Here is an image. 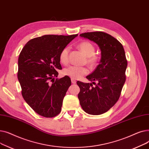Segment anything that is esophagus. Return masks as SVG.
Instances as JSON below:
<instances>
[{"label": "esophagus", "mask_w": 149, "mask_h": 149, "mask_svg": "<svg viewBox=\"0 0 149 149\" xmlns=\"http://www.w3.org/2000/svg\"><path fill=\"white\" fill-rule=\"evenodd\" d=\"M71 81H72V83L73 84H75L76 83V81L75 80H74V79H71Z\"/></svg>", "instance_id": "obj_1"}]
</instances>
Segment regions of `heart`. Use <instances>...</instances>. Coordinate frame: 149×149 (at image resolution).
<instances>
[{
    "label": "heart",
    "instance_id": "obj_1",
    "mask_svg": "<svg viewBox=\"0 0 149 149\" xmlns=\"http://www.w3.org/2000/svg\"><path fill=\"white\" fill-rule=\"evenodd\" d=\"M80 49L87 56V63L91 67L96 66L98 60V57L95 54V49L94 46L89 42L84 41L80 43L78 45ZM69 47L66 46L63 48L59 55V60L61 64L67 65L69 62ZM88 68L84 66H71L68 67L63 70L65 75L68 76L72 79L77 80L88 74Z\"/></svg>",
    "mask_w": 149,
    "mask_h": 149
}]
</instances>
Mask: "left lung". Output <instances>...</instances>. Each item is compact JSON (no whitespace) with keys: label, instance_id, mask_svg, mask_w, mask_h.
Here are the masks:
<instances>
[{"label":"left lung","instance_id":"left-lung-1","mask_svg":"<svg viewBox=\"0 0 149 149\" xmlns=\"http://www.w3.org/2000/svg\"><path fill=\"white\" fill-rule=\"evenodd\" d=\"M80 36L95 43L101 51V60L93 72L86 77L92 81H77L80 91L78 95L83 110L90 115H98L108 111L118 100L126 81L127 66L121 43L107 33H85ZM94 81L97 84L93 87Z\"/></svg>","mask_w":149,"mask_h":149}]
</instances>
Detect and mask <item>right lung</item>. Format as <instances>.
Instances as JSON below:
<instances>
[{
	"mask_svg": "<svg viewBox=\"0 0 149 149\" xmlns=\"http://www.w3.org/2000/svg\"><path fill=\"white\" fill-rule=\"evenodd\" d=\"M77 36L45 35L34 38L27 42L19 55L17 77L22 95L38 115L52 118L61 112L71 81L68 76L52 80L58 76L57 70L62 69L61 51Z\"/></svg>",
	"mask_w": 149,
	"mask_h": 149,
	"instance_id": "right-lung-1",
	"label": "right lung"
}]
</instances>
